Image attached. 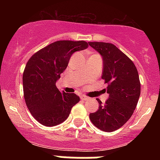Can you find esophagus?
Instances as JSON below:
<instances>
[{"instance_id": "34e87169", "label": "esophagus", "mask_w": 160, "mask_h": 160, "mask_svg": "<svg viewBox=\"0 0 160 160\" xmlns=\"http://www.w3.org/2000/svg\"><path fill=\"white\" fill-rule=\"evenodd\" d=\"M80 98H81L82 100H84V101H87V100L90 99V98L85 95H82L81 97H80Z\"/></svg>"}]
</instances>
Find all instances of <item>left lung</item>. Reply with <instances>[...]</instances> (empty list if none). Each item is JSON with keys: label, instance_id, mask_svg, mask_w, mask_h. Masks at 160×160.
I'll return each instance as SVG.
<instances>
[{"label": "left lung", "instance_id": "1", "mask_svg": "<svg viewBox=\"0 0 160 160\" xmlns=\"http://www.w3.org/2000/svg\"><path fill=\"white\" fill-rule=\"evenodd\" d=\"M89 45L102 55L103 72L102 78L107 87L108 99L90 114V119L101 131H116L128 122L134 113L140 96L141 84L134 62L111 43L89 42Z\"/></svg>", "mask_w": 160, "mask_h": 160}]
</instances>
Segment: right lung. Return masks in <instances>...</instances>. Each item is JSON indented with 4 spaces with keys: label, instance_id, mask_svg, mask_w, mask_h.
Segmentation results:
<instances>
[{
    "label": "right lung",
    "instance_id": "add662e5",
    "mask_svg": "<svg viewBox=\"0 0 160 160\" xmlns=\"http://www.w3.org/2000/svg\"><path fill=\"white\" fill-rule=\"evenodd\" d=\"M88 47L85 41H57L32 55L23 72L24 98L32 117L46 127L62 123L79 102L73 93L56 87L74 52Z\"/></svg>",
    "mask_w": 160,
    "mask_h": 160
}]
</instances>
